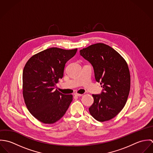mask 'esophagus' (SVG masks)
Here are the masks:
<instances>
[{
    "label": "esophagus",
    "mask_w": 153,
    "mask_h": 153,
    "mask_svg": "<svg viewBox=\"0 0 153 153\" xmlns=\"http://www.w3.org/2000/svg\"><path fill=\"white\" fill-rule=\"evenodd\" d=\"M74 95H75V96H76V97H81V96L82 95V94H78V93H75V94H74Z\"/></svg>",
    "instance_id": "1"
}]
</instances>
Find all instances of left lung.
Here are the masks:
<instances>
[{
    "label": "left lung",
    "mask_w": 153,
    "mask_h": 153,
    "mask_svg": "<svg viewBox=\"0 0 153 153\" xmlns=\"http://www.w3.org/2000/svg\"><path fill=\"white\" fill-rule=\"evenodd\" d=\"M93 66L95 78L103 90L92 94L91 115L104 122L115 117L124 107L130 90V74L125 59L112 48L102 43L93 44L79 51Z\"/></svg>",
    "instance_id": "obj_1"
}]
</instances>
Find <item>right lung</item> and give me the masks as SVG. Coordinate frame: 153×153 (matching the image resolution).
Segmentation results:
<instances>
[{
	"mask_svg": "<svg viewBox=\"0 0 153 153\" xmlns=\"http://www.w3.org/2000/svg\"><path fill=\"white\" fill-rule=\"evenodd\" d=\"M77 49L51 48L32 56L23 69V96L30 114L44 124H53L65 114L72 101V95L54 90L64 76L66 62Z\"/></svg>",
	"mask_w": 153,
	"mask_h": 153,
	"instance_id": "add662e5",
	"label": "right lung"
}]
</instances>
